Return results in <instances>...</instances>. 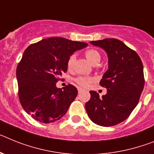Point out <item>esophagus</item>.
Instances as JSON below:
<instances>
[{"label": "esophagus", "mask_w": 154, "mask_h": 154, "mask_svg": "<svg viewBox=\"0 0 154 154\" xmlns=\"http://www.w3.org/2000/svg\"><path fill=\"white\" fill-rule=\"evenodd\" d=\"M77 90H78V93H79V94L81 93V92L83 91V90H82V88H79L78 89H77Z\"/></svg>", "instance_id": "34e87169"}]
</instances>
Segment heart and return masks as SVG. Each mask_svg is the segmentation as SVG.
I'll use <instances>...</instances> for the list:
<instances>
[{
  "instance_id": "obj_1",
  "label": "heart",
  "mask_w": 154,
  "mask_h": 154,
  "mask_svg": "<svg viewBox=\"0 0 154 154\" xmlns=\"http://www.w3.org/2000/svg\"><path fill=\"white\" fill-rule=\"evenodd\" d=\"M85 57L90 61L92 64H95L99 63L101 60V56L99 52L94 49H88L85 52ZM76 60L75 54H72L69 57L67 60V67L69 69H72L74 65V62ZM95 79L91 77H78L75 79V82L77 85H80L82 88H88L90 86V85L92 82L94 81Z\"/></svg>"
}]
</instances>
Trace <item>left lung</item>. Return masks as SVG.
<instances>
[{"mask_svg": "<svg viewBox=\"0 0 154 154\" xmlns=\"http://www.w3.org/2000/svg\"><path fill=\"white\" fill-rule=\"evenodd\" d=\"M91 44L102 48L108 55L109 69L100 81L107 94L100 97L91 91L85 109L97 125H116L126 119L138 104L145 82L143 63L134 50L116 38L91 41Z\"/></svg>", "mask_w": 154, "mask_h": 154, "instance_id": "obj_1", "label": "left lung"}]
</instances>
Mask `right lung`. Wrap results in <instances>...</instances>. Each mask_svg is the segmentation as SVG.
I'll return each instance as SVG.
<instances>
[{
  "mask_svg": "<svg viewBox=\"0 0 154 154\" xmlns=\"http://www.w3.org/2000/svg\"><path fill=\"white\" fill-rule=\"evenodd\" d=\"M86 42L60 37L45 38L25 49L17 66L18 97L24 110L36 121L50 123L66 114L77 95L72 85L57 88L56 83L67 70V60Z\"/></svg>",
  "mask_w": 154,
  "mask_h": 154,
  "instance_id": "add662e5",
  "label": "right lung"
}]
</instances>
